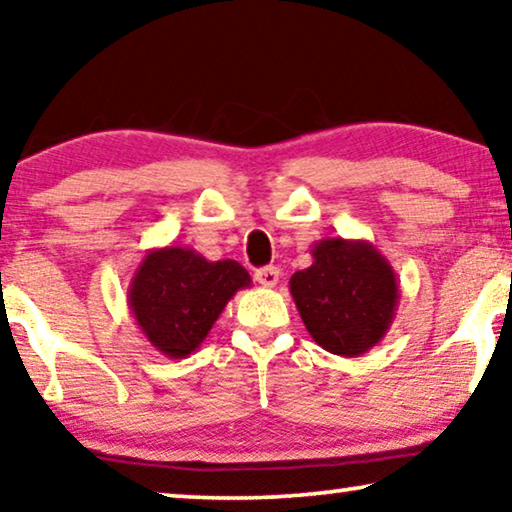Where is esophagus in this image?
Returning a JSON list of instances; mask_svg holds the SVG:
<instances>
[{
    "label": "esophagus",
    "instance_id": "1",
    "mask_svg": "<svg viewBox=\"0 0 512 512\" xmlns=\"http://www.w3.org/2000/svg\"><path fill=\"white\" fill-rule=\"evenodd\" d=\"M256 282L261 286H268V289H272V286H277L279 282V270L275 268V265H268V268H261L256 270Z\"/></svg>",
    "mask_w": 512,
    "mask_h": 512
}]
</instances>
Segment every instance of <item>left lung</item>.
<instances>
[{"instance_id":"8db88e82","label":"left lung","mask_w":512,"mask_h":512,"mask_svg":"<svg viewBox=\"0 0 512 512\" xmlns=\"http://www.w3.org/2000/svg\"><path fill=\"white\" fill-rule=\"evenodd\" d=\"M312 258L289 282L307 333L331 354H366L396 317L401 291L394 268L368 240L326 237L314 244Z\"/></svg>"}]
</instances>
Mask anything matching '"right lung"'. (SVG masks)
Instances as JSON below:
<instances>
[{"instance_id": "obj_1", "label": "right lung", "mask_w": 512, "mask_h": 512, "mask_svg": "<svg viewBox=\"0 0 512 512\" xmlns=\"http://www.w3.org/2000/svg\"><path fill=\"white\" fill-rule=\"evenodd\" d=\"M251 286L237 261H207L188 247L149 249L135 270L128 305L139 331L170 359H186L202 345L223 307Z\"/></svg>"}]
</instances>
